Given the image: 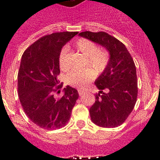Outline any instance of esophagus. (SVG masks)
Returning <instances> with one entry per match:
<instances>
[{
    "label": "esophagus",
    "instance_id": "esophagus-1",
    "mask_svg": "<svg viewBox=\"0 0 160 160\" xmlns=\"http://www.w3.org/2000/svg\"><path fill=\"white\" fill-rule=\"evenodd\" d=\"M85 93H86V91H85V90H81V89H79V90H78V94H79V95H80V96L83 95Z\"/></svg>",
    "mask_w": 160,
    "mask_h": 160
}]
</instances>
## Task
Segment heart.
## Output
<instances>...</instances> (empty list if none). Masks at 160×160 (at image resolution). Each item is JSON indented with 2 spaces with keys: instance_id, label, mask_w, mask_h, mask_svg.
<instances>
[{
  "instance_id": "obj_1",
  "label": "heart",
  "mask_w": 160,
  "mask_h": 160,
  "mask_svg": "<svg viewBox=\"0 0 160 160\" xmlns=\"http://www.w3.org/2000/svg\"><path fill=\"white\" fill-rule=\"evenodd\" d=\"M75 46L79 52L87 57V62L91 68H85L82 70H72L66 75V81L71 86L83 88L92 81L94 78V70L96 73H100L105 70L108 64L109 54L105 49H97L95 44L91 41L80 38L76 42ZM68 47L65 46L62 49L59 54V66L61 70L68 69L67 55ZM93 69L94 70H92Z\"/></svg>"
}]
</instances>
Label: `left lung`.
<instances>
[{
	"instance_id": "obj_1",
	"label": "left lung",
	"mask_w": 160,
	"mask_h": 160,
	"mask_svg": "<svg viewBox=\"0 0 160 160\" xmlns=\"http://www.w3.org/2000/svg\"><path fill=\"white\" fill-rule=\"evenodd\" d=\"M79 36L104 47L110 55L107 67L94 82L99 92L89 111L96 125L116 128L128 118L136 102L138 82L134 61L123 44L107 32L85 31Z\"/></svg>"
}]
</instances>
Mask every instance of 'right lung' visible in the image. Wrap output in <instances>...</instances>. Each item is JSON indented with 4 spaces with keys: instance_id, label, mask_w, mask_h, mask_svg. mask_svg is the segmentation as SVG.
Instances as JSON below:
<instances>
[{
    "instance_id": "add662e5",
    "label": "right lung",
    "mask_w": 160,
    "mask_h": 160,
    "mask_svg": "<svg viewBox=\"0 0 160 160\" xmlns=\"http://www.w3.org/2000/svg\"><path fill=\"white\" fill-rule=\"evenodd\" d=\"M78 32H54L32 44L22 58L18 76V95L25 114L33 123L46 130L65 127L79 95L67 86L62 97L58 75L60 73L59 54L63 46Z\"/></svg>"
}]
</instances>
